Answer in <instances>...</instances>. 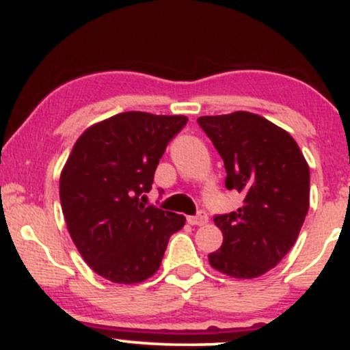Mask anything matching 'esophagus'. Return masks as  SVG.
Returning <instances> with one entry per match:
<instances>
[{
  "label": "esophagus",
  "instance_id": "1",
  "mask_svg": "<svg viewBox=\"0 0 350 350\" xmlns=\"http://www.w3.org/2000/svg\"><path fill=\"white\" fill-rule=\"evenodd\" d=\"M207 220H208L207 212H204V211H199L196 215L187 217V222L191 224V226H204V224H206Z\"/></svg>",
  "mask_w": 350,
  "mask_h": 350
}]
</instances>
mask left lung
<instances>
[{
    "label": "left lung",
    "mask_w": 350,
    "mask_h": 350,
    "mask_svg": "<svg viewBox=\"0 0 350 350\" xmlns=\"http://www.w3.org/2000/svg\"><path fill=\"white\" fill-rule=\"evenodd\" d=\"M198 123L224 159L226 187L243 196L235 212L214 217L224 242L208 263L232 278L262 276L291 250L306 219V159L290 133L260 115L235 111Z\"/></svg>",
    "instance_id": "left-lung-1"
}]
</instances>
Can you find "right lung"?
<instances>
[{
    "label": "right lung",
    "mask_w": 350,
    "mask_h": 350,
    "mask_svg": "<svg viewBox=\"0 0 350 350\" xmlns=\"http://www.w3.org/2000/svg\"><path fill=\"white\" fill-rule=\"evenodd\" d=\"M183 115L124 111L82 133L60 174V206L88 267L113 283H139L158 271L170 237L186 217L144 206Z\"/></svg>",
    "instance_id": "obj_1"
}]
</instances>
